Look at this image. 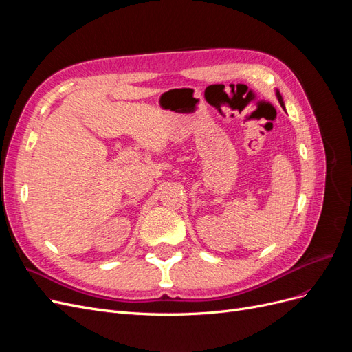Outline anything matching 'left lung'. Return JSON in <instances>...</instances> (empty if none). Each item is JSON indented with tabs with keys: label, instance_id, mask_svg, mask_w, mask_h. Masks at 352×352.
Wrapping results in <instances>:
<instances>
[{
	"label": "left lung",
	"instance_id": "8db88e82",
	"mask_svg": "<svg viewBox=\"0 0 352 352\" xmlns=\"http://www.w3.org/2000/svg\"><path fill=\"white\" fill-rule=\"evenodd\" d=\"M276 95H278V100H279L280 105H282V107H283V100H282V95H280V92L278 91V92H276Z\"/></svg>",
	"mask_w": 352,
	"mask_h": 352
}]
</instances>
